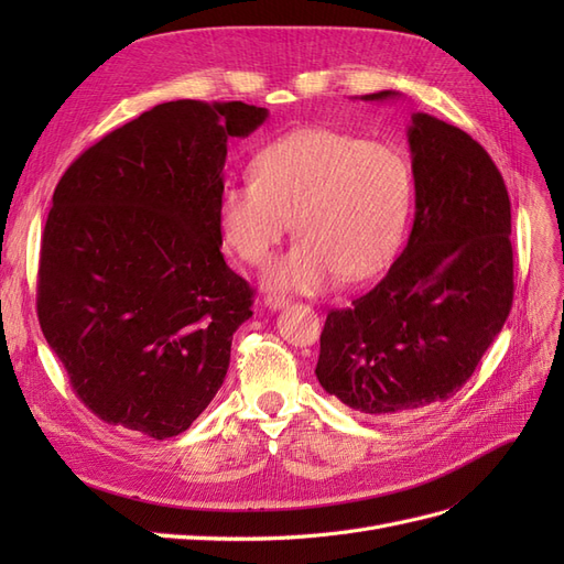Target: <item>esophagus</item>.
Masks as SVG:
<instances>
[{"mask_svg": "<svg viewBox=\"0 0 564 564\" xmlns=\"http://www.w3.org/2000/svg\"><path fill=\"white\" fill-rule=\"evenodd\" d=\"M263 303L268 305L270 311H280V308H284V305L289 303V299H284V296H280V294H268V296L263 299Z\"/></svg>", "mask_w": 564, "mask_h": 564, "instance_id": "34e87169", "label": "esophagus"}]
</instances>
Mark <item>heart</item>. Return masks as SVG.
<instances>
[{
  "label": "heart",
  "mask_w": 564,
  "mask_h": 564,
  "mask_svg": "<svg viewBox=\"0 0 564 564\" xmlns=\"http://www.w3.org/2000/svg\"><path fill=\"white\" fill-rule=\"evenodd\" d=\"M251 176L220 193V230L242 261L263 265L296 224L299 242L265 270V284L280 292L319 294L340 275L357 282L377 272L400 240L412 197V174L395 148L319 127L265 145Z\"/></svg>",
  "instance_id": "obj_1"
}]
</instances>
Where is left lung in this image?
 I'll return each mask as SVG.
<instances>
[{"label":"left lung","mask_w":564,"mask_h":564,"mask_svg":"<svg viewBox=\"0 0 564 564\" xmlns=\"http://www.w3.org/2000/svg\"><path fill=\"white\" fill-rule=\"evenodd\" d=\"M406 141L416 193L406 247L371 292L327 315L315 367L329 395L373 416L449 400L513 305L510 199L497 164L425 112L412 115Z\"/></svg>","instance_id":"obj_1"}]
</instances>
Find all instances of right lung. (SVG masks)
I'll return each mask as SVG.
<instances>
[{"instance_id":"obj_1","label":"right lung","mask_w":564,"mask_h":564,"mask_svg":"<svg viewBox=\"0 0 564 564\" xmlns=\"http://www.w3.org/2000/svg\"><path fill=\"white\" fill-rule=\"evenodd\" d=\"M265 108L169 100L67 166L48 212L37 315L75 395L110 425L174 437L207 409L253 289L220 253L228 139Z\"/></svg>"}]
</instances>
